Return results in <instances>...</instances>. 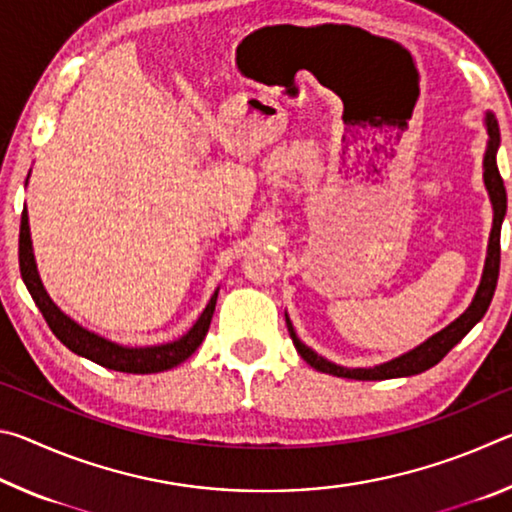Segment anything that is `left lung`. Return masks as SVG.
<instances>
[{"mask_svg": "<svg viewBox=\"0 0 512 512\" xmlns=\"http://www.w3.org/2000/svg\"><path fill=\"white\" fill-rule=\"evenodd\" d=\"M488 124V151H485L483 158V180L485 187L490 192V201L492 207H495V221H492V232H490V244H488V259H485V268H483V277L479 284V291L472 300V305L467 307L465 314L461 318H456L452 325L445 327L443 332H438L436 336H431L429 341H424L420 348H415L411 352L402 354L400 359H393L388 363H381V366L375 368H341L336 363H329L327 359L318 357L316 352H311L305 343H300V339L293 332L291 320L287 318V327L289 334L293 339V345L302 359H305L311 368H316L320 372H327V375L334 377H345V379H359V381H370V379H393V377H409V375H418V372H424L436 366L438 361H443L445 354L454 348V345L463 339V336L470 332V329L479 323V320L485 316L488 311L492 296H495L497 289V280H499V264H501V221L506 216V187L504 180H501V173L497 167V149H499V124L497 119L488 115L485 119Z\"/></svg>", "mask_w": 512, "mask_h": 512, "instance_id": "obj_1", "label": "left lung"}]
</instances>
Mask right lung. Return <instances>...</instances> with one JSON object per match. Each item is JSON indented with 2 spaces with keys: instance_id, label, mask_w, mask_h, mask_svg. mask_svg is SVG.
<instances>
[{
  "instance_id": "obj_1",
  "label": "right lung",
  "mask_w": 512,
  "mask_h": 512,
  "mask_svg": "<svg viewBox=\"0 0 512 512\" xmlns=\"http://www.w3.org/2000/svg\"><path fill=\"white\" fill-rule=\"evenodd\" d=\"M20 273L33 302H36L38 309L42 311L49 329L56 334V339L60 343L67 345L74 354H81V357L99 363L103 368L131 372V375H151V372L169 370L192 357L198 345L203 343L207 329H210L216 296H219V291H216L210 302H207L201 318L196 320V325L189 329L183 339L167 345H155V348H121V345L110 343L106 339H101V336L88 332V329H83L81 325H76L72 318H67L63 311L51 302L38 277L36 259H33L27 210H22L20 221Z\"/></svg>"
}]
</instances>
